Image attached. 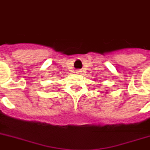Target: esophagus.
I'll return each instance as SVG.
<instances>
[{"mask_svg":"<svg viewBox=\"0 0 150 150\" xmlns=\"http://www.w3.org/2000/svg\"><path fill=\"white\" fill-rule=\"evenodd\" d=\"M80 72H81V70H77V71H76V73H78V74H79Z\"/></svg>","mask_w":150,"mask_h":150,"instance_id":"esophagus-1","label":"esophagus"}]
</instances>
